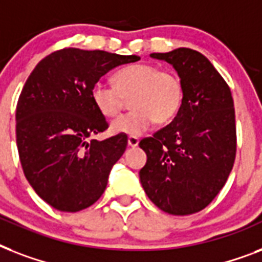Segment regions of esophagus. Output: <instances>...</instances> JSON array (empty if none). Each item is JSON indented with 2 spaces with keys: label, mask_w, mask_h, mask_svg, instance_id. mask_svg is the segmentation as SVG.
I'll return each mask as SVG.
<instances>
[{
  "label": "esophagus",
  "mask_w": 262,
  "mask_h": 262,
  "mask_svg": "<svg viewBox=\"0 0 262 262\" xmlns=\"http://www.w3.org/2000/svg\"><path fill=\"white\" fill-rule=\"evenodd\" d=\"M127 144H129V147L135 148L139 145V139L136 137V136H129L127 137Z\"/></svg>",
  "instance_id": "obj_1"
}]
</instances>
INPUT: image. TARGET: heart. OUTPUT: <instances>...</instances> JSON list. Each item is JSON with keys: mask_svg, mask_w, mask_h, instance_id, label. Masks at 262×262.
I'll use <instances>...</instances> for the list:
<instances>
[{"mask_svg": "<svg viewBox=\"0 0 262 262\" xmlns=\"http://www.w3.org/2000/svg\"><path fill=\"white\" fill-rule=\"evenodd\" d=\"M133 110L111 123V132L140 136L152 123H167L178 113L183 88L179 76L149 63H132L114 75V85L96 83L91 88L95 108L104 118H114L130 98Z\"/></svg>", "mask_w": 262, "mask_h": 262, "instance_id": "heart-1", "label": "heart"}]
</instances>
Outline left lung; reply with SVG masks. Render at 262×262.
Masks as SVG:
<instances>
[{"mask_svg": "<svg viewBox=\"0 0 262 262\" xmlns=\"http://www.w3.org/2000/svg\"><path fill=\"white\" fill-rule=\"evenodd\" d=\"M151 57L175 68L183 96L171 123L140 141L147 154L140 181L163 212L191 215L212 203L234 166V100L228 84L199 51L181 47Z\"/></svg>", "mask_w": 262, "mask_h": 262, "instance_id": "8db88e82", "label": "left lung"}]
</instances>
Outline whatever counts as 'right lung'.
Returning <instances> with one entry per match:
<instances>
[{"label": "right lung", "instance_id": "right-lung-1", "mask_svg": "<svg viewBox=\"0 0 262 262\" xmlns=\"http://www.w3.org/2000/svg\"><path fill=\"white\" fill-rule=\"evenodd\" d=\"M139 59L69 47L45 57L27 79L16 107L18 156L27 181L55 209L79 212L103 194L127 136L92 140L108 123L91 88L113 68Z\"/></svg>", "mask_w": 262, "mask_h": 262}]
</instances>
